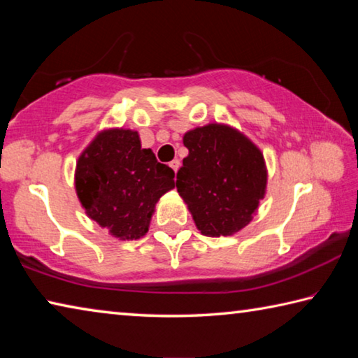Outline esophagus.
Masks as SVG:
<instances>
[{
    "label": "esophagus",
    "instance_id": "34e87169",
    "mask_svg": "<svg viewBox=\"0 0 358 358\" xmlns=\"http://www.w3.org/2000/svg\"><path fill=\"white\" fill-rule=\"evenodd\" d=\"M169 166H171V167L173 169V172L177 173V171L180 169V159H173V161H171V164H169Z\"/></svg>",
    "mask_w": 358,
    "mask_h": 358
}]
</instances>
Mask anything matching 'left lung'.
Masks as SVG:
<instances>
[{
  "instance_id": "8db88e82",
  "label": "left lung",
  "mask_w": 358,
  "mask_h": 358,
  "mask_svg": "<svg viewBox=\"0 0 358 358\" xmlns=\"http://www.w3.org/2000/svg\"><path fill=\"white\" fill-rule=\"evenodd\" d=\"M189 150L177 173V189L202 235L227 237L251 222L266 189L264 155L227 124L187 131Z\"/></svg>"
}]
</instances>
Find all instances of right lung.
Instances as JSON below:
<instances>
[{
  "label": "right lung",
  "mask_w": 358,
  "mask_h": 358,
  "mask_svg": "<svg viewBox=\"0 0 358 358\" xmlns=\"http://www.w3.org/2000/svg\"><path fill=\"white\" fill-rule=\"evenodd\" d=\"M175 173L142 148L137 131L104 129L78 156L76 192L85 213L120 240L148 232L155 205L175 187Z\"/></svg>",
  "instance_id": "add662e5"
}]
</instances>
